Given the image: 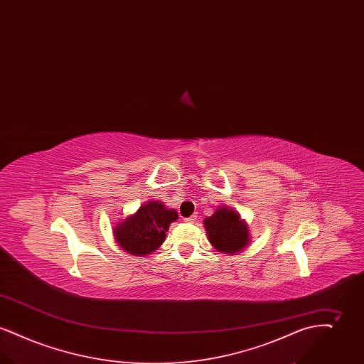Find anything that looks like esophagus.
Listing matches in <instances>:
<instances>
[{
  "label": "esophagus",
  "mask_w": 364,
  "mask_h": 364,
  "mask_svg": "<svg viewBox=\"0 0 364 364\" xmlns=\"http://www.w3.org/2000/svg\"><path fill=\"white\" fill-rule=\"evenodd\" d=\"M196 218H198V215H196V214H192L188 218H186V223H195Z\"/></svg>",
  "instance_id": "esophagus-1"
}]
</instances>
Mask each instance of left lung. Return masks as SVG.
Instances as JSON below:
<instances>
[{"instance_id":"1","label":"left lung","mask_w":364,"mask_h":364,"mask_svg":"<svg viewBox=\"0 0 364 364\" xmlns=\"http://www.w3.org/2000/svg\"><path fill=\"white\" fill-rule=\"evenodd\" d=\"M208 240L226 254H235L248 244V228L240 215L230 208H218L211 217L205 220Z\"/></svg>"}]
</instances>
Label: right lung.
I'll list each match as a JSON object with an SVG mask.
<instances>
[{
    "label": "right lung",
    "instance_id": "right-lung-1",
    "mask_svg": "<svg viewBox=\"0 0 364 364\" xmlns=\"http://www.w3.org/2000/svg\"><path fill=\"white\" fill-rule=\"evenodd\" d=\"M178 218L172 208L151 200L114 228L116 240L132 255H146L164 242L169 225Z\"/></svg>",
    "mask_w": 364,
    "mask_h": 364
}]
</instances>
